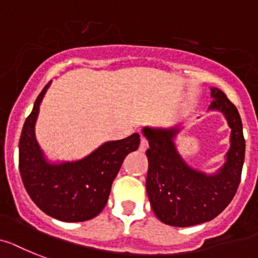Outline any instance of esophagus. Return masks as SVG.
Returning <instances> with one entry per match:
<instances>
[{"label": "esophagus", "instance_id": "34e87169", "mask_svg": "<svg viewBox=\"0 0 258 258\" xmlns=\"http://www.w3.org/2000/svg\"><path fill=\"white\" fill-rule=\"evenodd\" d=\"M147 148H148V140L144 138V136H142V139H140V146H139V149L142 151V152H146Z\"/></svg>", "mask_w": 258, "mask_h": 258}]
</instances>
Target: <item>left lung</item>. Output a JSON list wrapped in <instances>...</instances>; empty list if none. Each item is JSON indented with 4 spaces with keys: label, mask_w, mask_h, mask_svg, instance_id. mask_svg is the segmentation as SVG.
Returning <instances> with one entry per match:
<instances>
[{
    "label": "left lung",
    "mask_w": 258,
    "mask_h": 258,
    "mask_svg": "<svg viewBox=\"0 0 258 258\" xmlns=\"http://www.w3.org/2000/svg\"><path fill=\"white\" fill-rule=\"evenodd\" d=\"M209 110H218L231 127V147L224 165L215 174L192 169L177 152L174 136L178 128L144 127L149 148L147 192L156 216L165 224L189 227L213 220L235 197L245 157V139L240 114L224 93L211 89Z\"/></svg>",
    "instance_id": "1"
}]
</instances>
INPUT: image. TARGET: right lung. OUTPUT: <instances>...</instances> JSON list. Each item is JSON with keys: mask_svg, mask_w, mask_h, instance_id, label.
Listing matches in <instances>:
<instances>
[{"mask_svg": "<svg viewBox=\"0 0 258 258\" xmlns=\"http://www.w3.org/2000/svg\"><path fill=\"white\" fill-rule=\"evenodd\" d=\"M49 86H44L23 124L19 139V172L26 191L39 209L61 222L96 218L107 203L114 178L124 157L138 149L139 134L107 142L79 161L51 164L35 138L39 106Z\"/></svg>", "mask_w": 258, "mask_h": 258, "instance_id": "1", "label": "right lung"}]
</instances>
